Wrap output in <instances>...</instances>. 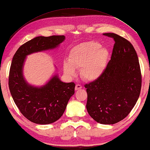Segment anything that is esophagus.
<instances>
[{"instance_id":"1","label":"esophagus","mask_w":150,"mask_h":150,"mask_svg":"<svg viewBox=\"0 0 150 150\" xmlns=\"http://www.w3.org/2000/svg\"><path fill=\"white\" fill-rule=\"evenodd\" d=\"M81 88H82V86H81L80 84H77L76 85V86H75V90H80V89H81Z\"/></svg>"}]
</instances>
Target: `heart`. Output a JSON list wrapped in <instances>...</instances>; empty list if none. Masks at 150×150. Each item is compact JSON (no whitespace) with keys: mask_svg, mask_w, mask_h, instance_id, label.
Segmentation results:
<instances>
[{"mask_svg":"<svg viewBox=\"0 0 150 150\" xmlns=\"http://www.w3.org/2000/svg\"><path fill=\"white\" fill-rule=\"evenodd\" d=\"M109 53L97 42L88 41L76 46L70 50L68 61L63 68L66 75L74 76L76 70L80 68L83 79L93 81L101 76L106 67Z\"/></svg>","mask_w":150,"mask_h":150,"instance_id":"obj_1","label":"heart"}]
</instances>
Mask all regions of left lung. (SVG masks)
Masks as SVG:
<instances>
[{"label": "left lung", "instance_id": "left-lung-1", "mask_svg": "<svg viewBox=\"0 0 150 150\" xmlns=\"http://www.w3.org/2000/svg\"><path fill=\"white\" fill-rule=\"evenodd\" d=\"M104 35L115 42L111 60L98 79L84 85L86 109L96 122L114 124L124 119L136 104L141 92L142 74L130 42L114 33Z\"/></svg>", "mask_w": 150, "mask_h": 150}]
</instances>
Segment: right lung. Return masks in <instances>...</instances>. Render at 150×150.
Returning a JSON list of instances; mask_svg holds the SVG:
<instances>
[{"instance_id":"add662e5","label":"right lung","mask_w":150,"mask_h":150,"mask_svg":"<svg viewBox=\"0 0 150 150\" xmlns=\"http://www.w3.org/2000/svg\"><path fill=\"white\" fill-rule=\"evenodd\" d=\"M64 38L63 35L38 36L20 46L12 60L8 77L10 92L21 114L35 124H49L60 118L74 94L75 84L62 82L54 76L42 87L31 86L23 76L25 57L31 53L54 48Z\"/></svg>"}]
</instances>
